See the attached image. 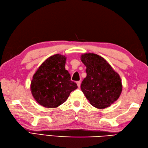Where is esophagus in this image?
<instances>
[{
  "instance_id": "34e87169",
  "label": "esophagus",
  "mask_w": 148,
  "mask_h": 148,
  "mask_svg": "<svg viewBox=\"0 0 148 148\" xmlns=\"http://www.w3.org/2000/svg\"><path fill=\"white\" fill-rule=\"evenodd\" d=\"M76 83H77V85L78 87L79 88L80 86H81V82H80V81H78V82H76Z\"/></svg>"
}]
</instances>
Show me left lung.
I'll list each match as a JSON object with an SVG mask.
<instances>
[{
    "instance_id": "obj_1",
    "label": "left lung",
    "mask_w": 148,
    "mask_h": 148,
    "mask_svg": "<svg viewBox=\"0 0 148 148\" xmlns=\"http://www.w3.org/2000/svg\"><path fill=\"white\" fill-rule=\"evenodd\" d=\"M81 58L86 66V77L81 84V89L92 106L106 108L118 99L122 92L119 75L99 55L86 53Z\"/></svg>"
}]
</instances>
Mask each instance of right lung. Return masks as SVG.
Here are the masks:
<instances>
[{
  "label": "right lung",
  "instance_id": "right-lung-1",
  "mask_svg": "<svg viewBox=\"0 0 148 148\" xmlns=\"http://www.w3.org/2000/svg\"><path fill=\"white\" fill-rule=\"evenodd\" d=\"M66 57L55 54L40 65L31 83L33 96L46 108H56L67 99L71 92L77 88L65 70Z\"/></svg>",
  "mask_w": 148,
  "mask_h": 148
}]
</instances>
